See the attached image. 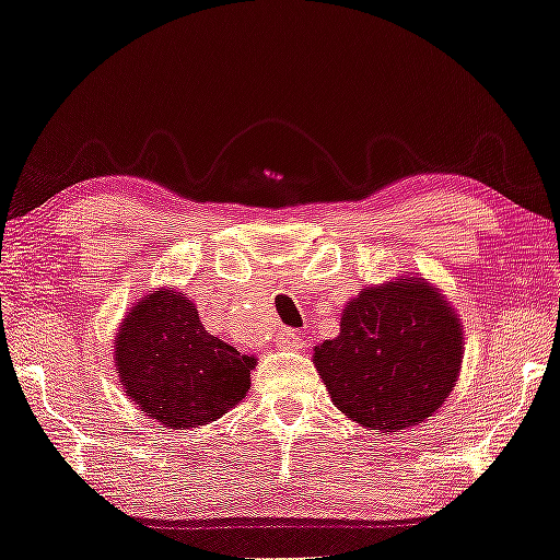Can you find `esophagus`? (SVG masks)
Wrapping results in <instances>:
<instances>
[{"mask_svg":"<svg viewBox=\"0 0 560 560\" xmlns=\"http://www.w3.org/2000/svg\"><path fill=\"white\" fill-rule=\"evenodd\" d=\"M279 347L289 349V352H299V349H304V339L294 329H283L279 334Z\"/></svg>","mask_w":560,"mask_h":560,"instance_id":"1","label":"esophagus"}]
</instances>
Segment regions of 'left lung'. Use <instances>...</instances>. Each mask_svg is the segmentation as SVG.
<instances>
[{
	"instance_id": "left-lung-1",
	"label": "left lung",
	"mask_w": 560,
	"mask_h": 560,
	"mask_svg": "<svg viewBox=\"0 0 560 560\" xmlns=\"http://www.w3.org/2000/svg\"><path fill=\"white\" fill-rule=\"evenodd\" d=\"M463 352V322L447 296L422 273H402L341 308L339 334L314 349V364L339 412L389 435L445 405Z\"/></svg>"
}]
</instances>
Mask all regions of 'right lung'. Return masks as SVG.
<instances>
[{
	"label": "right lung",
	"mask_w": 560,
	"mask_h": 560,
	"mask_svg": "<svg viewBox=\"0 0 560 560\" xmlns=\"http://www.w3.org/2000/svg\"><path fill=\"white\" fill-rule=\"evenodd\" d=\"M113 345L122 392L168 430L219 420L252 387L254 357L206 331L196 304L173 287L138 299Z\"/></svg>",
	"instance_id": "obj_1"
}]
</instances>
